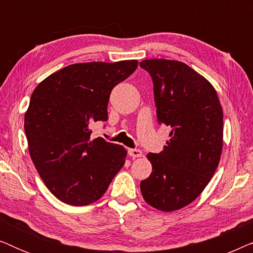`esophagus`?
<instances>
[{
    "mask_svg": "<svg viewBox=\"0 0 253 253\" xmlns=\"http://www.w3.org/2000/svg\"><path fill=\"white\" fill-rule=\"evenodd\" d=\"M127 153H129L130 157L132 158H140L143 153H141L140 150H137V148H129L127 150Z\"/></svg>",
    "mask_w": 253,
    "mask_h": 253,
    "instance_id": "obj_1",
    "label": "esophagus"
}]
</instances>
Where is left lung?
I'll return each instance as SVG.
<instances>
[{
  "instance_id": "1",
  "label": "left lung",
  "mask_w": 253,
  "mask_h": 253,
  "mask_svg": "<svg viewBox=\"0 0 253 253\" xmlns=\"http://www.w3.org/2000/svg\"><path fill=\"white\" fill-rule=\"evenodd\" d=\"M152 77L157 117L170 127L161 153H148V178L140 182L145 202L162 212L191 204L219 166L223 146V112L215 88L179 61L140 62Z\"/></svg>"
}]
</instances>
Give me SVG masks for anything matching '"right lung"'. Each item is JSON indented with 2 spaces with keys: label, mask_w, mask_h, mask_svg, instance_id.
Instances as JSON below:
<instances>
[{
  "label": "right lung",
  "mask_w": 253,
  "mask_h": 253,
  "mask_svg": "<svg viewBox=\"0 0 253 253\" xmlns=\"http://www.w3.org/2000/svg\"><path fill=\"white\" fill-rule=\"evenodd\" d=\"M137 60L68 65L37 86L24 117L29 152L48 190L61 202L85 206L105 195L127 151L89 126L107 121L114 86L132 75Z\"/></svg>",
  "instance_id": "obj_1"
}]
</instances>
